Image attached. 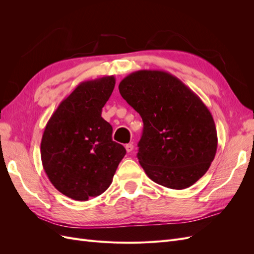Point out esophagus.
<instances>
[{"label": "esophagus", "instance_id": "1", "mask_svg": "<svg viewBox=\"0 0 254 254\" xmlns=\"http://www.w3.org/2000/svg\"><path fill=\"white\" fill-rule=\"evenodd\" d=\"M125 148H126V151H127V152H131V151L133 150V145H132L131 143H129V144H127V145L125 146Z\"/></svg>", "mask_w": 254, "mask_h": 254}]
</instances>
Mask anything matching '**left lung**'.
Returning a JSON list of instances; mask_svg holds the SVG:
<instances>
[{
	"instance_id": "obj_1",
	"label": "left lung",
	"mask_w": 254,
	"mask_h": 254,
	"mask_svg": "<svg viewBox=\"0 0 254 254\" xmlns=\"http://www.w3.org/2000/svg\"><path fill=\"white\" fill-rule=\"evenodd\" d=\"M119 90L143 120L137 159L146 175L168 189L193 186L209 170L218 143L200 97L176 76L157 70L129 74Z\"/></svg>"
}]
</instances>
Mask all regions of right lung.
Masks as SVG:
<instances>
[{
    "instance_id": "1",
    "label": "right lung",
    "mask_w": 254,
    "mask_h": 254,
    "mask_svg": "<svg viewBox=\"0 0 254 254\" xmlns=\"http://www.w3.org/2000/svg\"><path fill=\"white\" fill-rule=\"evenodd\" d=\"M114 86L112 75L80 82L45 126L40 146L44 172L61 194L74 200L103 194L126 155L102 118Z\"/></svg>"
}]
</instances>
